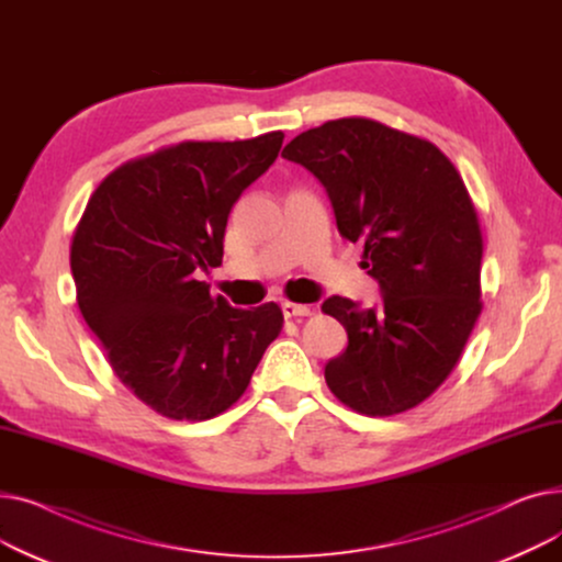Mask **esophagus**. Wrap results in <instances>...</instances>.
<instances>
[{
    "mask_svg": "<svg viewBox=\"0 0 562 562\" xmlns=\"http://www.w3.org/2000/svg\"><path fill=\"white\" fill-rule=\"evenodd\" d=\"M282 314L284 318H299V316H310L307 305H296V303H282Z\"/></svg>",
    "mask_w": 562,
    "mask_h": 562,
    "instance_id": "34e87169",
    "label": "esophagus"
}]
</instances>
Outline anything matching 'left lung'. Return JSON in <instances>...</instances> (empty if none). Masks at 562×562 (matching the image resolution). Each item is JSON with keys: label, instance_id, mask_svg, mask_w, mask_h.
Here are the masks:
<instances>
[{"label": "left lung", "instance_id": "left-lung-1", "mask_svg": "<svg viewBox=\"0 0 562 562\" xmlns=\"http://www.w3.org/2000/svg\"><path fill=\"white\" fill-rule=\"evenodd\" d=\"M282 157L326 189L337 229L364 244L382 301L333 296L348 333L326 364L330 392L371 417L426 401L449 378L483 310V236L456 166L430 140L369 117H339L293 138Z\"/></svg>", "mask_w": 562, "mask_h": 562}]
</instances>
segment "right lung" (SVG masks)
<instances>
[{
  "label": "right lung",
  "instance_id": "right-lung-1",
  "mask_svg": "<svg viewBox=\"0 0 562 562\" xmlns=\"http://www.w3.org/2000/svg\"><path fill=\"white\" fill-rule=\"evenodd\" d=\"M282 132L184 140L109 172L75 229L77 305L123 385L159 415L204 422L241 398L282 310L232 307L195 280L223 261L234 202L271 168Z\"/></svg>",
  "mask_w": 562,
  "mask_h": 562
}]
</instances>
